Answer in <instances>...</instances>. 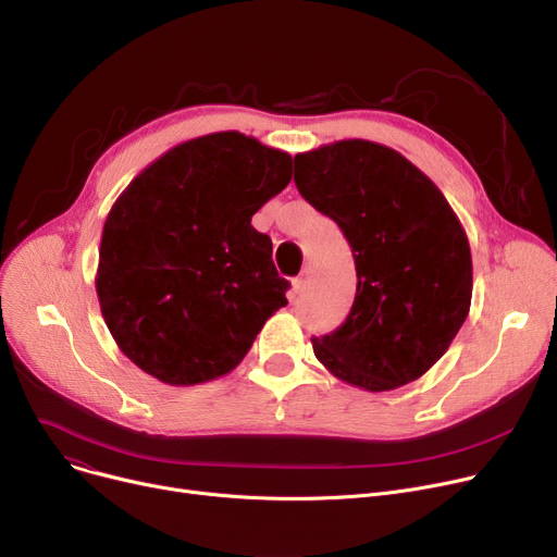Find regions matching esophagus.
<instances>
[{
  "mask_svg": "<svg viewBox=\"0 0 557 557\" xmlns=\"http://www.w3.org/2000/svg\"><path fill=\"white\" fill-rule=\"evenodd\" d=\"M305 286H307V277H298V280H294V296H300L302 290H305Z\"/></svg>",
  "mask_w": 557,
  "mask_h": 557,
  "instance_id": "34e87169",
  "label": "esophagus"
}]
</instances>
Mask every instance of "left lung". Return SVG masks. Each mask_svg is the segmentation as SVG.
I'll list each match as a JSON object with an SVG mask.
<instances>
[{"label":"left lung","mask_w":557,"mask_h":557,"mask_svg":"<svg viewBox=\"0 0 557 557\" xmlns=\"http://www.w3.org/2000/svg\"><path fill=\"white\" fill-rule=\"evenodd\" d=\"M296 187L352 246L357 296L345 323L311 338L345 384L384 393L441 359L472 305V252L429 175L384 144L341 139L296 156Z\"/></svg>","instance_id":"left-lung-1"}]
</instances>
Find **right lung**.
<instances>
[{
  "label": "right lung",
  "mask_w": 557,
  "mask_h": 557,
  "mask_svg": "<svg viewBox=\"0 0 557 557\" xmlns=\"http://www.w3.org/2000/svg\"><path fill=\"white\" fill-rule=\"evenodd\" d=\"M294 158L237 131L173 146L114 200L97 296L122 352L169 386L237 368L286 305L269 234L252 214L277 196Z\"/></svg>",
  "instance_id": "1"
}]
</instances>
